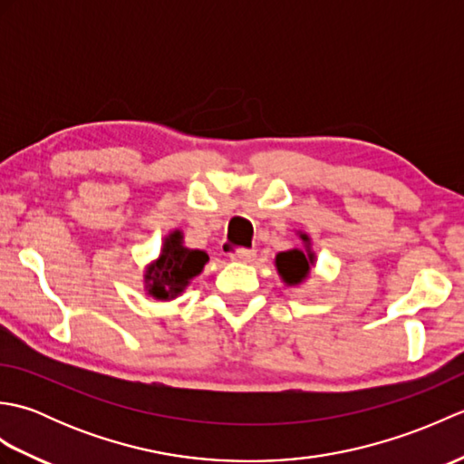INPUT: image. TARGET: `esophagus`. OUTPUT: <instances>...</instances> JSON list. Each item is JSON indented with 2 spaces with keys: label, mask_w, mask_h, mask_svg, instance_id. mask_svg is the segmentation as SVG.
Masks as SVG:
<instances>
[{
  "label": "esophagus",
  "mask_w": 464,
  "mask_h": 464,
  "mask_svg": "<svg viewBox=\"0 0 464 464\" xmlns=\"http://www.w3.org/2000/svg\"><path fill=\"white\" fill-rule=\"evenodd\" d=\"M255 257H257V251L255 249H237L231 253L233 261H241V263H251Z\"/></svg>",
  "instance_id": "1"
}]
</instances>
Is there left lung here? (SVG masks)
I'll list each match as a JSON object with an SVG mask.
<instances>
[{
    "label": "left lung",
    "instance_id": "1",
    "mask_svg": "<svg viewBox=\"0 0 464 464\" xmlns=\"http://www.w3.org/2000/svg\"><path fill=\"white\" fill-rule=\"evenodd\" d=\"M301 239L304 243H309L307 235H301ZM314 261V255L307 251H299V249H291V251H283L275 257V265H277V271L283 277V281L287 285H297L309 275L311 265Z\"/></svg>",
    "mask_w": 464,
    "mask_h": 464
}]
</instances>
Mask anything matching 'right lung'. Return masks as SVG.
<instances>
[{
	"mask_svg": "<svg viewBox=\"0 0 464 464\" xmlns=\"http://www.w3.org/2000/svg\"><path fill=\"white\" fill-rule=\"evenodd\" d=\"M181 239V233L173 231L163 243L161 257L145 271L147 291L155 299L177 297L209 261L205 251L183 247Z\"/></svg>",
	"mask_w": 464,
	"mask_h": 464,
	"instance_id": "1",
	"label": "right lung"
}]
</instances>
